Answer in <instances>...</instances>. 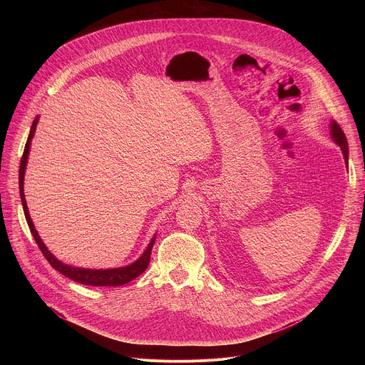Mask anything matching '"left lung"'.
<instances>
[{
  "label": "left lung",
  "mask_w": 365,
  "mask_h": 365,
  "mask_svg": "<svg viewBox=\"0 0 365 365\" xmlns=\"http://www.w3.org/2000/svg\"><path fill=\"white\" fill-rule=\"evenodd\" d=\"M329 127H331V131H329L331 138L334 140V143H335L336 145L341 147V151H342V154H344L345 166L348 168V154H349V153H348V141H346V137H345L344 131L341 130V127H339L335 121H331Z\"/></svg>",
  "instance_id": "1"
}]
</instances>
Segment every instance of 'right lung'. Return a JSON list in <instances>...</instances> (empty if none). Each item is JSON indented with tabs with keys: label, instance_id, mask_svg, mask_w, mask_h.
Returning <instances> with one entry per match:
<instances>
[{
	"label": "right lung",
	"instance_id": "right-lung-1",
	"mask_svg": "<svg viewBox=\"0 0 365 365\" xmlns=\"http://www.w3.org/2000/svg\"><path fill=\"white\" fill-rule=\"evenodd\" d=\"M38 123V115L34 118L31 128H30V134L24 147V153L21 158V163H20V170H19V185H20V197H21V203H23V210H24V215H26V221L29 224V228L38 245V248L41 250L43 255L46 257L47 262L51 264L55 270H58L59 273H62L63 276H66L68 279H72L73 282L86 284V286H123L131 280H134L135 277H138L141 273L145 272V269L148 267L150 263V254H151V248L153 244L155 241V235H153L151 241L148 242V245L145 247V250L143 251V254L135 259L134 263L124 266V267H117V269H82V267H73L69 264L62 263L61 259H58L53 254L48 251V248L46 247V244L41 241L38 232L34 228V224L30 218L29 214V207H27V202H26V196H24V175H26V166L29 162V154H30V145H31V138L34 137L36 133V127Z\"/></svg>",
	"mask_w": 365,
	"mask_h": 365
}]
</instances>
